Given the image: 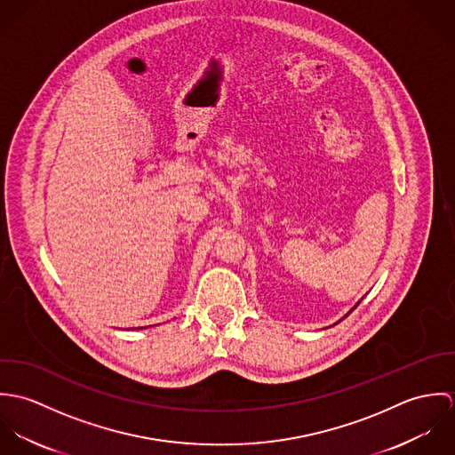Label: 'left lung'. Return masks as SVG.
<instances>
[{
  "label": "left lung",
  "mask_w": 455,
  "mask_h": 455,
  "mask_svg": "<svg viewBox=\"0 0 455 455\" xmlns=\"http://www.w3.org/2000/svg\"><path fill=\"white\" fill-rule=\"evenodd\" d=\"M359 303H361V301H359ZM359 303H357V305H359ZM357 305H355V307H354V308H352V310H350V312H348V314H352V312H354V310H355V308H357ZM348 314H347V315H348ZM347 315H345V317H347ZM345 317H343V319H345ZM338 323H339V321H338ZM338 323H336V324H338Z\"/></svg>",
  "instance_id": "left-lung-1"
}]
</instances>
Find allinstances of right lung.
Returning <instances> with one entry per match:
<instances>
[{"label":"right lung","instance_id":"right-lung-1","mask_svg":"<svg viewBox=\"0 0 455 455\" xmlns=\"http://www.w3.org/2000/svg\"><path fill=\"white\" fill-rule=\"evenodd\" d=\"M140 329H143V327H140Z\"/></svg>","mask_w":455,"mask_h":455}]
</instances>
